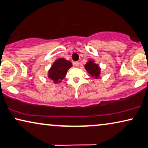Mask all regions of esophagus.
I'll use <instances>...</instances> for the list:
<instances>
[{
    "label": "esophagus",
    "mask_w": 148,
    "mask_h": 148,
    "mask_svg": "<svg viewBox=\"0 0 148 148\" xmlns=\"http://www.w3.org/2000/svg\"><path fill=\"white\" fill-rule=\"evenodd\" d=\"M74 65L75 66H77V67H78V66H79V65H80V62H74Z\"/></svg>",
    "instance_id": "34e87169"
}]
</instances>
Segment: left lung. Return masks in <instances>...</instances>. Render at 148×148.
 Returning <instances> with one entry per match:
<instances>
[{
	"mask_svg": "<svg viewBox=\"0 0 148 148\" xmlns=\"http://www.w3.org/2000/svg\"><path fill=\"white\" fill-rule=\"evenodd\" d=\"M86 70L90 75L95 79L100 77L101 75V69L99 64H95V62L92 60H89L88 62L84 65Z\"/></svg>",
	"mask_w": 148,
	"mask_h": 148,
	"instance_id": "left-lung-1",
	"label": "left lung"
}]
</instances>
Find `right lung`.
Returning <instances> with one entry per match:
<instances>
[{"label": "right lung", "instance_id": "right-lung-1", "mask_svg": "<svg viewBox=\"0 0 148 148\" xmlns=\"http://www.w3.org/2000/svg\"><path fill=\"white\" fill-rule=\"evenodd\" d=\"M72 66L70 61L60 58L53 62L52 66L48 71V77L52 80L53 83L58 84L66 76V72Z\"/></svg>", "mask_w": 148, "mask_h": 148}]
</instances>
